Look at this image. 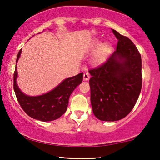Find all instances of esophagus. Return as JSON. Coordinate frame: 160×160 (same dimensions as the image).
I'll list each match as a JSON object with an SVG mask.
<instances>
[{
	"label": "esophagus",
	"mask_w": 160,
	"mask_h": 160,
	"mask_svg": "<svg viewBox=\"0 0 160 160\" xmlns=\"http://www.w3.org/2000/svg\"><path fill=\"white\" fill-rule=\"evenodd\" d=\"M83 78H84V81H88L89 79V73H88V72H87V71L84 72Z\"/></svg>",
	"instance_id": "obj_1"
}]
</instances>
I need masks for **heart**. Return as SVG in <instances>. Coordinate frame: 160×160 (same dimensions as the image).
<instances>
[{
    "label": "heart",
    "instance_id": "heart-1",
    "mask_svg": "<svg viewBox=\"0 0 160 160\" xmlns=\"http://www.w3.org/2000/svg\"><path fill=\"white\" fill-rule=\"evenodd\" d=\"M109 49V45L107 43H100L99 39L96 38L92 41L91 44V49L92 51L96 50L95 55H94L93 60L95 63H99L104 60L105 57L106 55L107 52Z\"/></svg>",
    "mask_w": 160,
    "mask_h": 160
}]
</instances>
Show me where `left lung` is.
<instances>
[{
	"label": "left lung",
	"instance_id": "obj_1",
	"mask_svg": "<svg viewBox=\"0 0 160 160\" xmlns=\"http://www.w3.org/2000/svg\"><path fill=\"white\" fill-rule=\"evenodd\" d=\"M112 32L118 40L116 51L89 71L93 113L106 122L118 121L129 114L142 87L141 54L128 37Z\"/></svg>",
	"mask_w": 160,
	"mask_h": 160
}]
</instances>
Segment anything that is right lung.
I'll return each mask as SVG.
<instances>
[{"mask_svg": "<svg viewBox=\"0 0 160 160\" xmlns=\"http://www.w3.org/2000/svg\"><path fill=\"white\" fill-rule=\"evenodd\" d=\"M22 49L17 58V63L21 55ZM18 76L17 66L14 73V89L17 100L24 111L30 117L42 122H50L60 118L67 110L68 100L76 87L83 80V73L65 78L55 88L38 96L25 95L19 88L17 83Z\"/></svg>", "mask_w": 160, "mask_h": 160, "instance_id": "add662e5", "label": "right lung"}]
</instances>
